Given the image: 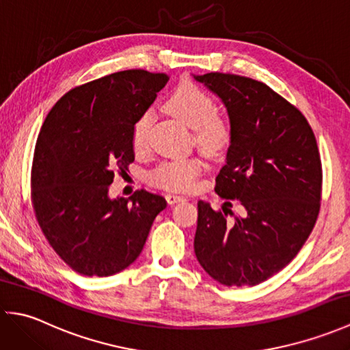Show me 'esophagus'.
I'll return each mask as SVG.
<instances>
[{
  "instance_id": "34e87169",
  "label": "esophagus",
  "mask_w": 350,
  "mask_h": 350,
  "mask_svg": "<svg viewBox=\"0 0 350 350\" xmlns=\"http://www.w3.org/2000/svg\"><path fill=\"white\" fill-rule=\"evenodd\" d=\"M167 198V203L168 204H176V203H180V202H185V198L180 197V196H174V194H167L165 196Z\"/></svg>"
}]
</instances>
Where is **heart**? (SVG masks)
I'll return each instance as SVG.
<instances>
[{"label":"heart","instance_id":"b5f03b06","mask_svg":"<svg viewBox=\"0 0 350 350\" xmlns=\"http://www.w3.org/2000/svg\"><path fill=\"white\" fill-rule=\"evenodd\" d=\"M165 109L185 126L192 129V139L197 147L207 153L224 148L232 138V126L218 113H213V99L202 88L191 83L176 87L165 100ZM152 116L144 113L132 128V146L143 152L147 146ZM202 171V162L194 158L167 161L156 167L148 179L153 185L168 191H188Z\"/></svg>","mask_w":350,"mask_h":350}]
</instances>
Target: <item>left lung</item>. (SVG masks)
<instances>
[{
  "label": "left lung",
  "instance_id": "obj_1",
  "mask_svg": "<svg viewBox=\"0 0 350 350\" xmlns=\"http://www.w3.org/2000/svg\"><path fill=\"white\" fill-rule=\"evenodd\" d=\"M224 103L232 126L215 192L245 215L198 202L194 239L203 269L224 286H256L298 254L321 211L322 161L307 118L271 87L212 72L194 77Z\"/></svg>",
  "mask_w": 350,
  "mask_h": 350
}]
</instances>
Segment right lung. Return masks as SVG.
<instances>
[{
	"label": "right lung",
	"instance_id": "add662e5",
	"mask_svg": "<svg viewBox=\"0 0 350 350\" xmlns=\"http://www.w3.org/2000/svg\"><path fill=\"white\" fill-rule=\"evenodd\" d=\"M165 73H111L72 88L43 122L31 168V203L42 233L85 277L126 269L143 251L165 198L146 189L108 197L114 171L135 159L133 123L165 84Z\"/></svg>",
	"mask_w": 350,
	"mask_h": 350
}]
</instances>
